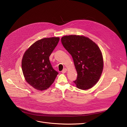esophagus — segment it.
Returning a JSON list of instances; mask_svg holds the SVG:
<instances>
[{
	"mask_svg": "<svg viewBox=\"0 0 127 127\" xmlns=\"http://www.w3.org/2000/svg\"><path fill=\"white\" fill-rule=\"evenodd\" d=\"M66 71H67V69H66V68H64V69H63V70L62 71V73H65Z\"/></svg>",
	"mask_w": 127,
	"mask_h": 127,
	"instance_id": "obj_1",
	"label": "esophagus"
}]
</instances>
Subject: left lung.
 Instances as JSON below:
<instances>
[{"label":"left lung","instance_id":"8db88e82","mask_svg":"<svg viewBox=\"0 0 127 127\" xmlns=\"http://www.w3.org/2000/svg\"><path fill=\"white\" fill-rule=\"evenodd\" d=\"M61 42L74 60L78 74L74 81L76 86L83 90L92 88L103 70V57L99 47L89 38L80 35L63 36Z\"/></svg>","mask_w":127,"mask_h":127}]
</instances>
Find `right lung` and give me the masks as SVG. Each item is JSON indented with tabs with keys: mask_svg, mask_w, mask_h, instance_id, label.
I'll list each match as a JSON object with an SVG mask.
<instances>
[{
	"mask_svg": "<svg viewBox=\"0 0 127 127\" xmlns=\"http://www.w3.org/2000/svg\"><path fill=\"white\" fill-rule=\"evenodd\" d=\"M60 38H44L33 43L23 57V75L33 88L39 91L48 89L59 73L53 69L49 56L57 46Z\"/></svg>",
	"mask_w": 127,
	"mask_h": 127,
	"instance_id": "add662e5",
	"label": "right lung"
}]
</instances>
